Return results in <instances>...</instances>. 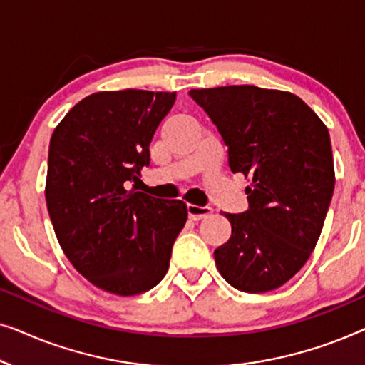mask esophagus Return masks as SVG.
Segmentation results:
<instances>
[{
    "instance_id": "esophagus-1",
    "label": "esophagus",
    "mask_w": 365,
    "mask_h": 365,
    "mask_svg": "<svg viewBox=\"0 0 365 365\" xmlns=\"http://www.w3.org/2000/svg\"><path fill=\"white\" fill-rule=\"evenodd\" d=\"M187 214H189V219H192V221H199V219L211 216L212 209L196 206V204H187Z\"/></svg>"
}]
</instances>
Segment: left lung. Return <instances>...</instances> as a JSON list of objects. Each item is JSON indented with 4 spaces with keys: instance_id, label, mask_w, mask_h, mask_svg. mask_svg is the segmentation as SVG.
<instances>
[{
    "instance_id": "obj_1",
    "label": "left lung",
    "mask_w": 365,
    "mask_h": 365,
    "mask_svg": "<svg viewBox=\"0 0 365 365\" xmlns=\"http://www.w3.org/2000/svg\"><path fill=\"white\" fill-rule=\"evenodd\" d=\"M227 146L232 173L249 181V209L224 216L232 232L214 251L221 276L244 292L281 287L321 236L336 173L321 118L296 94L251 84L191 89Z\"/></svg>"
}]
</instances>
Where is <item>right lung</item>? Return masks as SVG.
Segmentation results:
<instances>
[{"mask_svg":"<svg viewBox=\"0 0 365 365\" xmlns=\"http://www.w3.org/2000/svg\"><path fill=\"white\" fill-rule=\"evenodd\" d=\"M174 101L176 93L99 91L51 136L44 196L54 232L73 267L106 292L136 296L161 282L186 224L182 201L129 187Z\"/></svg>","mask_w":365,"mask_h":365,"instance_id":"obj_1","label":"right lung"}]
</instances>
